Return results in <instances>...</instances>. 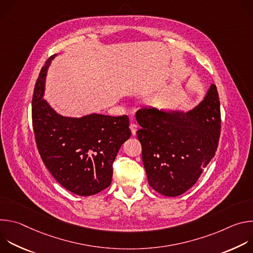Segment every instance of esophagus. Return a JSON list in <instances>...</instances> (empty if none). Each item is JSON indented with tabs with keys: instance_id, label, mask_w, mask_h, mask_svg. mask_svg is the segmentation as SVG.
Returning <instances> with one entry per match:
<instances>
[{
	"instance_id": "obj_1",
	"label": "esophagus",
	"mask_w": 253,
	"mask_h": 253,
	"mask_svg": "<svg viewBox=\"0 0 253 253\" xmlns=\"http://www.w3.org/2000/svg\"><path fill=\"white\" fill-rule=\"evenodd\" d=\"M130 129H131L132 135H136V131H137V129H138V126H137L136 124L131 123V124H130Z\"/></svg>"
}]
</instances>
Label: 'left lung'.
<instances>
[{
	"instance_id": "1",
	"label": "left lung",
	"mask_w": 253,
	"mask_h": 253,
	"mask_svg": "<svg viewBox=\"0 0 253 253\" xmlns=\"http://www.w3.org/2000/svg\"><path fill=\"white\" fill-rule=\"evenodd\" d=\"M149 185L175 197L191 188L214 157L220 136V103L214 84L188 112L143 107L136 113Z\"/></svg>"
}]
</instances>
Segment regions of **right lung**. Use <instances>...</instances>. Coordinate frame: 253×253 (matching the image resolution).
<instances>
[{
    "label": "right lung",
    "mask_w": 253,
    "mask_h": 253,
    "mask_svg": "<svg viewBox=\"0 0 253 253\" xmlns=\"http://www.w3.org/2000/svg\"><path fill=\"white\" fill-rule=\"evenodd\" d=\"M50 57L36 82L32 120L41 158L57 181L72 193L94 195L111 184L112 164L130 138L127 115L92 113L76 117L58 114L43 98Z\"/></svg>",
    "instance_id": "obj_1"
}]
</instances>
